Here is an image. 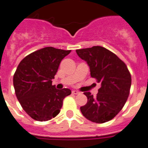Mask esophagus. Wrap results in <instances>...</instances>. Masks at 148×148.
Here are the masks:
<instances>
[{"instance_id":"obj_1","label":"esophagus","mask_w":148,"mask_h":148,"mask_svg":"<svg viewBox=\"0 0 148 148\" xmlns=\"http://www.w3.org/2000/svg\"><path fill=\"white\" fill-rule=\"evenodd\" d=\"M72 93H74V94H80V92H79V91H77V90H73L72 91Z\"/></svg>"}]
</instances>
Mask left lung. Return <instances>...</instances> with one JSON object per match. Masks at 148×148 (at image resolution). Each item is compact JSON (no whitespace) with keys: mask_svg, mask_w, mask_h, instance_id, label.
I'll return each instance as SVG.
<instances>
[{"mask_svg":"<svg viewBox=\"0 0 148 148\" xmlns=\"http://www.w3.org/2000/svg\"><path fill=\"white\" fill-rule=\"evenodd\" d=\"M76 52L90 67V76L101 84L97 97L84 93L87 103L80 111L91 122H108L122 110L128 99L132 84L128 68L117 55L102 46L77 49Z\"/></svg>","mask_w":148,"mask_h":148,"instance_id":"8db88e82","label":"left lung"}]
</instances>
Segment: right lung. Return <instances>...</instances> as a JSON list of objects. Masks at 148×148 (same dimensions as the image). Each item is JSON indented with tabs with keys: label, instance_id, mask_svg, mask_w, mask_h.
<instances>
[{
	"label": "right lung",
	"instance_id": "add662e5",
	"mask_svg": "<svg viewBox=\"0 0 148 148\" xmlns=\"http://www.w3.org/2000/svg\"><path fill=\"white\" fill-rule=\"evenodd\" d=\"M71 50L45 47L26 56L14 75L16 98L24 111L40 122L55 118L60 112L63 99L70 89L58 90L51 84L64 58Z\"/></svg>",
	"mask_w": 148,
	"mask_h": 148
}]
</instances>
